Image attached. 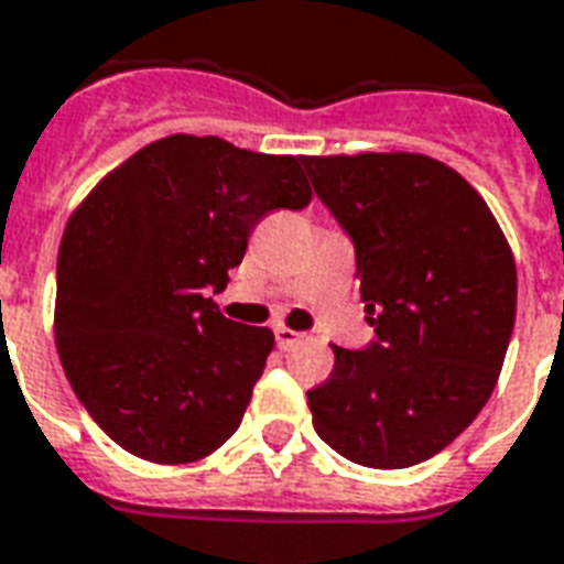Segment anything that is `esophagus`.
Segmentation results:
<instances>
[{
  "label": "esophagus",
  "mask_w": 564,
  "mask_h": 564,
  "mask_svg": "<svg viewBox=\"0 0 564 564\" xmlns=\"http://www.w3.org/2000/svg\"><path fill=\"white\" fill-rule=\"evenodd\" d=\"M302 332H293V328H286V325H278V328H274V340H278L281 349H293V346L302 344Z\"/></svg>",
  "instance_id": "obj_1"
}]
</instances>
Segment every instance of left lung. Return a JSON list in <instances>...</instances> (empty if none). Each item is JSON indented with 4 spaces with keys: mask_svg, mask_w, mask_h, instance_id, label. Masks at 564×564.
Returning a JSON list of instances; mask_svg holds the SVG:
<instances>
[{
    "mask_svg": "<svg viewBox=\"0 0 564 564\" xmlns=\"http://www.w3.org/2000/svg\"><path fill=\"white\" fill-rule=\"evenodd\" d=\"M356 248L377 337L335 346L307 391L319 440L370 469H406L452 445L490 400L517 314L514 253L460 173L427 154L302 158Z\"/></svg>",
    "mask_w": 564,
    "mask_h": 564,
    "instance_id": "1",
    "label": "left lung"
}]
</instances>
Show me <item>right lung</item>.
I'll return each mask as SVG.
<instances>
[{"label": "right lung", "instance_id": "add662e5", "mask_svg": "<svg viewBox=\"0 0 564 564\" xmlns=\"http://www.w3.org/2000/svg\"><path fill=\"white\" fill-rule=\"evenodd\" d=\"M307 203L302 158L191 133L149 143L83 199L59 245L56 349L116 445L173 466L236 433L274 335L208 293L269 212Z\"/></svg>", "mask_w": 564, "mask_h": 564}]
</instances>
